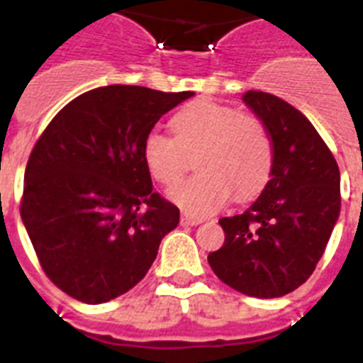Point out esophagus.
<instances>
[{"label":"esophagus","mask_w":363,"mask_h":363,"mask_svg":"<svg viewBox=\"0 0 363 363\" xmlns=\"http://www.w3.org/2000/svg\"><path fill=\"white\" fill-rule=\"evenodd\" d=\"M199 223H203L201 217H194V216H188V213H182L181 216V225L186 226H197Z\"/></svg>","instance_id":"esophagus-1"}]
</instances>
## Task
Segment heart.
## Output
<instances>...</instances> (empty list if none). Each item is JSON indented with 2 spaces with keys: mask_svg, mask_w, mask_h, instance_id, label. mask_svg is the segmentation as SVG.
<instances>
[{
  "mask_svg": "<svg viewBox=\"0 0 363 363\" xmlns=\"http://www.w3.org/2000/svg\"><path fill=\"white\" fill-rule=\"evenodd\" d=\"M172 135L151 129L143 144L147 172L175 184L197 159L195 177L169 190V199L191 216L217 212L234 197L248 201L269 182L274 146L261 116L226 104L199 100L173 116Z\"/></svg>",
  "mask_w": 363,
  "mask_h": 363,
  "instance_id": "b5f03b06",
  "label": "heart"
}]
</instances>
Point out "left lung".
<instances>
[{"mask_svg":"<svg viewBox=\"0 0 363 363\" xmlns=\"http://www.w3.org/2000/svg\"><path fill=\"white\" fill-rule=\"evenodd\" d=\"M242 102L263 118L274 146L270 181L239 216L219 219L225 242L208 263L235 291L279 298L307 281L340 216V169L307 116L263 91Z\"/></svg>","mask_w":363,"mask_h":363,"instance_id":"left-lung-1","label":"left lung"}]
</instances>
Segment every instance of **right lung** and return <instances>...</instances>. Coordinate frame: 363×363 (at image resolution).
Instances as JSON below:
<instances>
[{"instance_id": "add662e5", "label": "right lung", "mask_w": 363, "mask_h": 363, "mask_svg": "<svg viewBox=\"0 0 363 363\" xmlns=\"http://www.w3.org/2000/svg\"><path fill=\"white\" fill-rule=\"evenodd\" d=\"M191 91L106 86L60 109L30 151L21 219L50 281L84 303L133 289L179 225V208L153 191L146 135Z\"/></svg>"}]
</instances>
